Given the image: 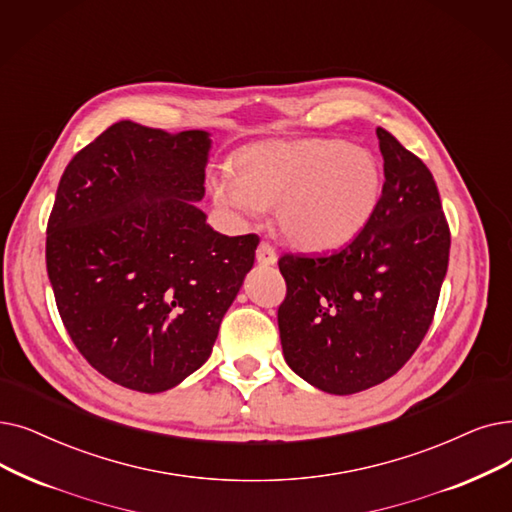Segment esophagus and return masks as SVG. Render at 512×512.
<instances>
[{
    "label": "esophagus",
    "mask_w": 512,
    "mask_h": 512,
    "mask_svg": "<svg viewBox=\"0 0 512 512\" xmlns=\"http://www.w3.org/2000/svg\"><path fill=\"white\" fill-rule=\"evenodd\" d=\"M257 261L263 263V265H274L278 261V255H276V249L272 247L270 242H261L257 247Z\"/></svg>",
    "instance_id": "1"
}]
</instances>
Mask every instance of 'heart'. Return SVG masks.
Segmentation results:
<instances>
[{
	"label": "heart",
	"instance_id": "b5f03b06",
	"mask_svg": "<svg viewBox=\"0 0 512 512\" xmlns=\"http://www.w3.org/2000/svg\"><path fill=\"white\" fill-rule=\"evenodd\" d=\"M381 167L366 148L335 138L259 144L242 154L238 171L211 177L215 201L255 217L278 205L280 232L307 251L335 249L358 234L381 196Z\"/></svg>",
	"mask_w": 512,
	"mask_h": 512
}]
</instances>
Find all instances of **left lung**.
<instances>
[{
	"label": "left lung",
	"mask_w": 512,
	"mask_h": 512,
	"mask_svg": "<svg viewBox=\"0 0 512 512\" xmlns=\"http://www.w3.org/2000/svg\"><path fill=\"white\" fill-rule=\"evenodd\" d=\"M385 184L345 247L278 259L286 297L278 328L286 364L332 395L379 385L425 339L450 259V226L433 173L376 127Z\"/></svg>",
	"instance_id": "8db88e82"
}]
</instances>
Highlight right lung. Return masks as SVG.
Returning <instances> with one entry per match:
<instances>
[{"label":"right lung","mask_w":512,"mask_h":512,"mask_svg":"<svg viewBox=\"0 0 512 512\" xmlns=\"http://www.w3.org/2000/svg\"><path fill=\"white\" fill-rule=\"evenodd\" d=\"M211 140L131 121L66 165L48 219L46 265L62 324L94 370L161 393L201 368L253 268L257 234L215 232L205 194Z\"/></svg>","instance_id":"right-lung-1"}]
</instances>
